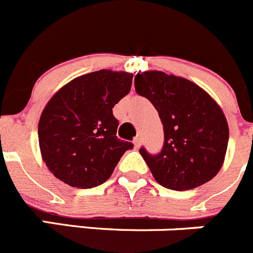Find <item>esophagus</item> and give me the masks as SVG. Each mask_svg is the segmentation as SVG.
I'll list each match as a JSON object with an SVG mask.
<instances>
[{
  "instance_id": "34e87169",
  "label": "esophagus",
  "mask_w": 253,
  "mask_h": 253,
  "mask_svg": "<svg viewBox=\"0 0 253 253\" xmlns=\"http://www.w3.org/2000/svg\"><path fill=\"white\" fill-rule=\"evenodd\" d=\"M133 146H134V148H138L141 146V138L140 137H136L133 140Z\"/></svg>"
}]
</instances>
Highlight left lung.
Here are the masks:
<instances>
[{
  "label": "left lung",
  "mask_w": 253,
  "mask_h": 253,
  "mask_svg": "<svg viewBox=\"0 0 253 253\" xmlns=\"http://www.w3.org/2000/svg\"><path fill=\"white\" fill-rule=\"evenodd\" d=\"M134 88L152 102L164 125L161 152L152 156L140 148L155 180L174 191L212 180L228 145L227 120L218 103L195 82L162 71L137 73Z\"/></svg>",
  "instance_id": "8db88e82"
}]
</instances>
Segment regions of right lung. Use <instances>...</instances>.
Here are the masks:
<instances>
[{
    "label": "right lung",
    "instance_id": "obj_1",
    "mask_svg": "<svg viewBox=\"0 0 253 253\" xmlns=\"http://www.w3.org/2000/svg\"><path fill=\"white\" fill-rule=\"evenodd\" d=\"M133 75L100 70L73 79L44 106L39 122L43 162L71 187L92 188L107 181L131 142L117 138L112 108L128 94Z\"/></svg>",
    "mask_w": 253,
    "mask_h": 253
}]
</instances>
